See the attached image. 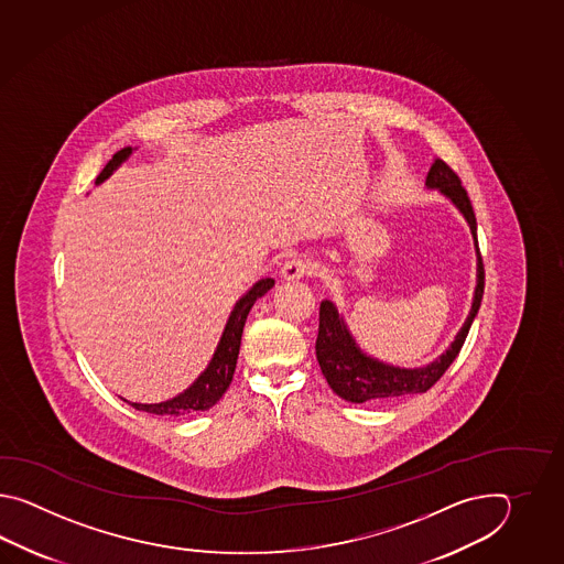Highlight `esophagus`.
<instances>
[{
	"label": "esophagus",
	"mask_w": 564,
	"mask_h": 564,
	"mask_svg": "<svg viewBox=\"0 0 564 564\" xmlns=\"http://www.w3.org/2000/svg\"><path fill=\"white\" fill-rule=\"evenodd\" d=\"M312 270H314V265H312L311 260H306V258H302V256H292V258H288L284 265H282V278L284 280H299V278H304L306 274H311Z\"/></svg>",
	"instance_id": "34e87169"
}]
</instances>
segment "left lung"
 <instances>
[{"instance_id":"8db88e82","label":"left lung","mask_w":564,"mask_h":564,"mask_svg":"<svg viewBox=\"0 0 564 564\" xmlns=\"http://www.w3.org/2000/svg\"><path fill=\"white\" fill-rule=\"evenodd\" d=\"M427 189H435L456 205L457 212L468 221L474 246H476V290L469 308L468 318L459 328L454 343L445 348L437 359L430 365L403 369L389 365L383 360L367 355L355 336L350 335L343 314L338 312L335 302L323 300L321 302V324H318V338H316V359L321 365L326 381L336 395L343 397L350 403H379L395 397L425 393L433 384L442 379L449 365L456 360L457 352L464 347L469 326L474 323L484 296V264L478 248V226L474 207L469 204L468 193L462 187V181L452 167L442 159L433 161L432 169L425 180Z\"/></svg>"}]
</instances>
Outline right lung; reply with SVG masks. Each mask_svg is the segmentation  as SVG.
Instances as JSON below:
<instances>
[{"label": "right lung", "instance_id": "1", "mask_svg": "<svg viewBox=\"0 0 564 564\" xmlns=\"http://www.w3.org/2000/svg\"><path fill=\"white\" fill-rule=\"evenodd\" d=\"M131 153L132 147H124V149H120L119 153H115V156L108 161L107 167L102 169L100 175L96 177V185L108 180L112 175V171H117L131 156ZM272 286H274L272 278H262L236 302L209 365L183 393L167 399V401H161V403H131L127 399H122V401H127L129 405L139 411H147L153 415H165V417H183V415H193V413L214 408L221 395L228 391L229 383L234 379L236 362L240 355L243 324L252 311L253 302L262 299Z\"/></svg>", "mask_w": 564, "mask_h": 564}]
</instances>
